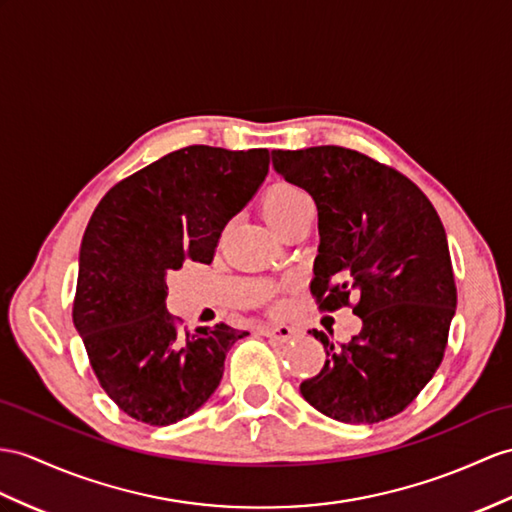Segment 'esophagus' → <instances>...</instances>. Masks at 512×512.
Masks as SVG:
<instances>
[{
	"label": "esophagus",
	"instance_id": "obj_1",
	"mask_svg": "<svg viewBox=\"0 0 512 512\" xmlns=\"http://www.w3.org/2000/svg\"><path fill=\"white\" fill-rule=\"evenodd\" d=\"M260 332H263L267 339L278 341V343H289L297 336V330L291 326H263V330Z\"/></svg>",
	"mask_w": 512,
	"mask_h": 512
}]
</instances>
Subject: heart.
I'll list each match as a JSON object with an SVG mask.
<instances>
[{
  "mask_svg": "<svg viewBox=\"0 0 512 512\" xmlns=\"http://www.w3.org/2000/svg\"><path fill=\"white\" fill-rule=\"evenodd\" d=\"M260 210L269 226L284 236L299 221L313 215V199L295 184L278 182L260 199Z\"/></svg>",
  "mask_w": 512,
  "mask_h": 512,
  "instance_id": "b5f03b06",
  "label": "heart"
}]
</instances>
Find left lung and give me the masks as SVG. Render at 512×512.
Here are the masks:
<instances>
[{
    "mask_svg": "<svg viewBox=\"0 0 512 512\" xmlns=\"http://www.w3.org/2000/svg\"><path fill=\"white\" fill-rule=\"evenodd\" d=\"M273 169L310 193L319 215V254L310 293L321 310L352 307L363 328L326 350L304 400L330 419L378 423L415 400L439 369L456 313V284L443 223L430 199L400 171L319 145L273 149Z\"/></svg>",
    "mask_w": 512,
    "mask_h": 512,
    "instance_id": "left-lung-1",
    "label": "left lung"
}]
</instances>
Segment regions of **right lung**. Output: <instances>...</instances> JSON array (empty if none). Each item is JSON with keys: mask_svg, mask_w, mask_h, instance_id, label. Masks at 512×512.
<instances>
[{"mask_svg": "<svg viewBox=\"0 0 512 512\" xmlns=\"http://www.w3.org/2000/svg\"><path fill=\"white\" fill-rule=\"evenodd\" d=\"M267 171V149L182 147L112 186L91 215L73 326L102 389L132 419L171 426L193 415L247 336L226 323L182 332L165 304L167 273L213 263L223 228Z\"/></svg>", "mask_w": 512, "mask_h": 512, "instance_id": "obj_1", "label": "right lung"}]
</instances>
